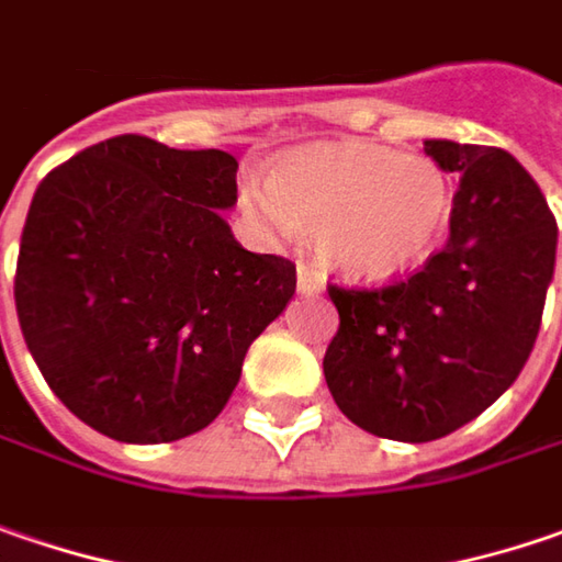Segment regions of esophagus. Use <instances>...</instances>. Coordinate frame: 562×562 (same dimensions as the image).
I'll use <instances>...</instances> for the list:
<instances>
[{"label": "esophagus", "mask_w": 562, "mask_h": 562, "mask_svg": "<svg viewBox=\"0 0 562 562\" xmlns=\"http://www.w3.org/2000/svg\"><path fill=\"white\" fill-rule=\"evenodd\" d=\"M296 291H300V294H306V296H319L325 291L323 274H319L316 268L300 266V268H296Z\"/></svg>", "instance_id": "1"}]
</instances>
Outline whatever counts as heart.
I'll return each instance as SVG.
<instances>
[{
    "instance_id": "1",
    "label": "heart",
    "mask_w": 562,
    "mask_h": 562,
    "mask_svg": "<svg viewBox=\"0 0 562 562\" xmlns=\"http://www.w3.org/2000/svg\"><path fill=\"white\" fill-rule=\"evenodd\" d=\"M239 199L278 231L316 234V252L351 284H392L420 271L442 246L452 180L434 157L376 142H323L284 155Z\"/></svg>"
}]
</instances>
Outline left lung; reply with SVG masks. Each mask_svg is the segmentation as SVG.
Here are the masks:
<instances>
[{
	"label": "left lung",
	"instance_id": "8db88e82",
	"mask_svg": "<svg viewBox=\"0 0 562 562\" xmlns=\"http://www.w3.org/2000/svg\"><path fill=\"white\" fill-rule=\"evenodd\" d=\"M424 151L459 173L446 249L382 291L328 288L341 316L328 392L360 430L398 442L459 430L516 382L557 262V221L516 157L449 138Z\"/></svg>",
	"mask_w": 562,
	"mask_h": 562
}]
</instances>
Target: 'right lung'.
Wrapping results in <instances>:
<instances>
[{
	"mask_svg": "<svg viewBox=\"0 0 562 562\" xmlns=\"http://www.w3.org/2000/svg\"><path fill=\"white\" fill-rule=\"evenodd\" d=\"M234 205L237 157L145 135L91 145L37 186L18 323L56 398L98 434L155 446L205 430L291 303L294 262L243 249Z\"/></svg>",
	"mask_w": 562,
	"mask_h": 562,
	"instance_id": "obj_1",
	"label": "right lung"
}]
</instances>
